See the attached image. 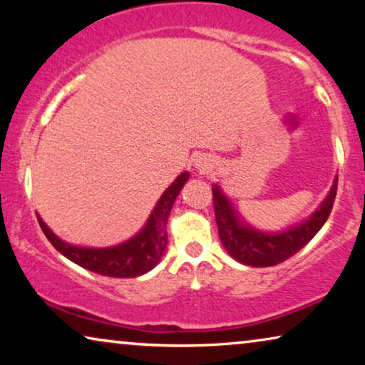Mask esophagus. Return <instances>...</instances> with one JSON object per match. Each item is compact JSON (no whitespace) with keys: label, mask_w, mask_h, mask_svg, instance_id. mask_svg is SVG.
Returning <instances> with one entry per match:
<instances>
[{"label":"esophagus","mask_w":365,"mask_h":365,"mask_svg":"<svg viewBox=\"0 0 365 365\" xmlns=\"http://www.w3.org/2000/svg\"><path fill=\"white\" fill-rule=\"evenodd\" d=\"M212 159H207V158H199L196 159V168L199 169L201 173H207L209 169L212 168Z\"/></svg>","instance_id":"esophagus-1"}]
</instances>
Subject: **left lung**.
Instances as JSON below:
<instances>
[{
    "mask_svg": "<svg viewBox=\"0 0 365 365\" xmlns=\"http://www.w3.org/2000/svg\"><path fill=\"white\" fill-rule=\"evenodd\" d=\"M337 194V179L321 207L307 221L281 234L254 231L241 224L236 212L217 186L212 187V204L222 246L236 261L252 267H269L284 262L306 246L319 232L332 211Z\"/></svg>",
    "mask_w": 365,
    "mask_h": 365,
    "instance_id": "1",
    "label": "left lung"
}]
</instances>
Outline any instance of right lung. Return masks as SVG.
I'll list each match as a JSON object with an SVG mask.
<instances>
[{
    "instance_id": "1",
    "label": "right lung",
    "mask_w": 365,
    "mask_h": 365,
    "mask_svg": "<svg viewBox=\"0 0 365 365\" xmlns=\"http://www.w3.org/2000/svg\"><path fill=\"white\" fill-rule=\"evenodd\" d=\"M189 173H182L176 178L171 186L163 192L156 207L151 216H149L146 226L138 236L129 241L119 244L114 247L106 249H91V247H78L71 244L63 242L58 236H54L43 219L38 217L39 226H41L44 236L53 244L58 252L64 257L73 261L88 271H93L101 276L108 277H138L146 274L161 261L164 249L168 244V231L166 224L169 212H171L173 204L176 201L179 191H181L184 182L187 181Z\"/></svg>"
}]
</instances>
